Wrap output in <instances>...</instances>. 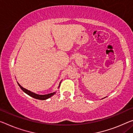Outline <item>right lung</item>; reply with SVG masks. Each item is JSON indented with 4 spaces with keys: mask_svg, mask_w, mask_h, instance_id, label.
<instances>
[{
    "mask_svg": "<svg viewBox=\"0 0 133 133\" xmlns=\"http://www.w3.org/2000/svg\"><path fill=\"white\" fill-rule=\"evenodd\" d=\"M18 85L21 88V90L22 91H24V92H25V93L27 94L28 95L30 96H31L32 97L34 98V99H39V100H46L47 99H48V98H49L50 97H52V96H54L56 92H54V93H51L49 94H48V95H37V94H36L33 92H32V91H30V90H26L25 88L22 87L21 85L19 84V83H18ZM61 84V83H60ZM60 86V84L59 85L58 88Z\"/></svg>",
    "mask_w": 133,
    "mask_h": 133,
    "instance_id": "add662e5",
    "label": "right lung"
}]
</instances>
